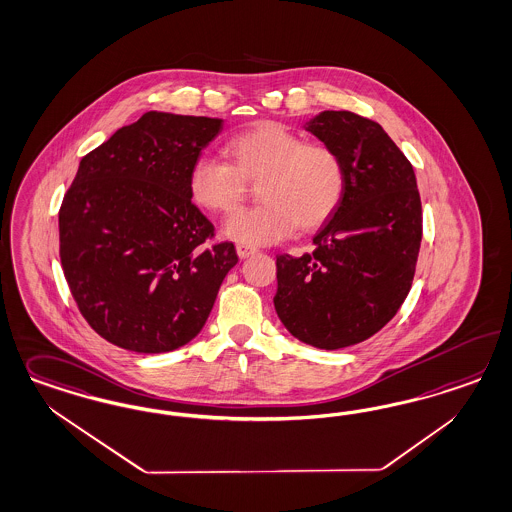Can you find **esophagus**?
Masks as SVG:
<instances>
[{
	"instance_id": "1",
	"label": "esophagus",
	"mask_w": 512,
	"mask_h": 512,
	"mask_svg": "<svg viewBox=\"0 0 512 512\" xmlns=\"http://www.w3.org/2000/svg\"><path fill=\"white\" fill-rule=\"evenodd\" d=\"M235 250H237V256L241 258V260H247V258H250L252 254H256L258 250L254 247H248V245H237L235 247Z\"/></svg>"
}]
</instances>
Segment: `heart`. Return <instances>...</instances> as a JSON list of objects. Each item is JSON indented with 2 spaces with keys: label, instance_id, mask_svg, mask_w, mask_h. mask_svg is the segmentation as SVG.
Wrapping results in <instances>:
<instances>
[{
  "label": "heart",
  "instance_id": "1",
  "mask_svg": "<svg viewBox=\"0 0 512 512\" xmlns=\"http://www.w3.org/2000/svg\"><path fill=\"white\" fill-rule=\"evenodd\" d=\"M230 164L199 156L188 171V194L199 209L230 215L258 184V207L239 211L224 235L239 245H269L296 230L322 226L345 194V167L335 150L305 143L279 122H258L226 143Z\"/></svg>",
  "mask_w": 512,
  "mask_h": 512
}]
</instances>
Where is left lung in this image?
<instances>
[{"label":"left lung","instance_id":"left-lung-1","mask_svg":"<svg viewBox=\"0 0 512 512\" xmlns=\"http://www.w3.org/2000/svg\"><path fill=\"white\" fill-rule=\"evenodd\" d=\"M305 130L339 154L347 184L314 235L313 254L277 258L273 303L301 343L337 350L382 330L405 301L422 241V205L413 165L377 122L322 111Z\"/></svg>","mask_w":512,"mask_h":512}]
</instances>
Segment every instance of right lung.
<instances>
[{"mask_svg":"<svg viewBox=\"0 0 512 512\" xmlns=\"http://www.w3.org/2000/svg\"><path fill=\"white\" fill-rule=\"evenodd\" d=\"M222 118L149 111L81 160L62 203L60 260L92 330L116 347L160 354L205 326L239 262L205 248L213 224L188 194V171Z\"/></svg>","mask_w":512,"mask_h":512,"instance_id":"1","label":"right lung"}]
</instances>
